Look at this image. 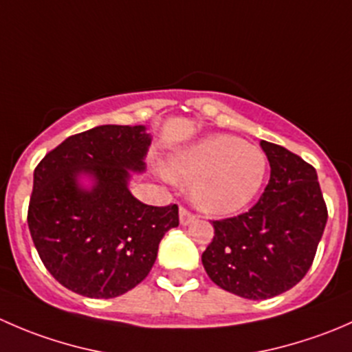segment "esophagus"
Segmentation results:
<instances>
[{
    "mask_svg": "<svg viewBox=\"0 0 352 352\" xmlns=\"http://www.w3.org/2000/svg\"><path fill=\"white\" fill-rule=\"evenodd\" d=\"M179 216H180V225H189V223H192L194 219H196V214H194V212H190L189 209H186V208H180V211H179Z\"/></svg>",
    "mask_w": 352,
    "mask_h": 352,
    "instance_id": "1",
    "label": "esophagus"
}]
</instances>
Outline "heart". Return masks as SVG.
Here are the masks:
<instances>
[{"label": "heart", "mask_w": 352, "mask_h": 352, "mask_svg": "<svg viewBox=\"0 0 352 352\" xmlns=\"http://www.w3.org/2000/svg\"><path fill=\"white\" fill-rule=\"evenodd\" d=\"M262 148L232 134H211L184 148L170 162V172L190 182V199L201 211L232 214L254 201L267 175Z\"/></svg>", "instance_id": "obj_1"}]
</instances>
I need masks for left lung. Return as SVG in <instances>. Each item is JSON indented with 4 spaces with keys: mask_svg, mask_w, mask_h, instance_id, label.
Listing matches in <instances>:
<instances>
[{
    "mask_svg": "<svg viewBox=\"0 0 352 352\" xmlns=\"http://www.w3.org/2000/svg\"><path fill=\"white\" fill-rule=\"evenodd\" d=\"M271 179L247 212L216 219L202 252L211 281L248 300H267L305 278L327 223V206L310 163L279 144L261 141Z\"/></svg>",
    "mask_w": 352,
    "mask_h": 352,
    "instance_id": "8db88e82",
    "label": "left lung"
}]
</instances>
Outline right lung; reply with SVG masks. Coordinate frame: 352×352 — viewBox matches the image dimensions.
Wrapping results in <instances>:
<instances>
[{"instance_id": "right-lung-1", "label": "right lung", "mask_w": 352, "mask_h": 352, "mask_svg": "<svg viewBox=\"0 0 352 352\" xmlns=\"http://www.w3.org/2000/svg\"><path fill=\"white\" fill-rule=\"evenodd\" d=\"M150 144L144 126L107 124L69 136L35 168L28 230L45 269L67 289L105 300L127 293L150 274L163 235L179 226L177 204H143L129 190Z\"/></svg>"}]
</instances>
